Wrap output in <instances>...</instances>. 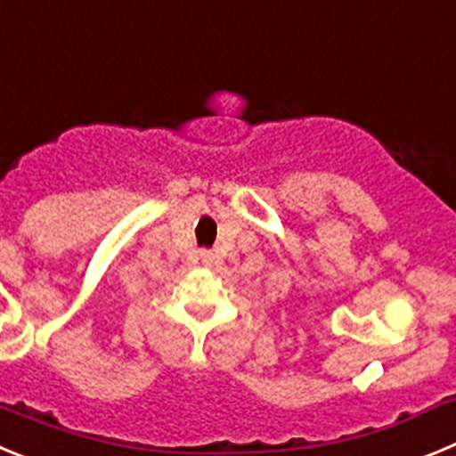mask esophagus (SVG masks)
Wrapping results in <instances>:
<instances>
[{
	"label": "esophagus",
	"mask_w": 456,
	"mask_h": 456,
	"mask_svg": "<svg viewBox=\"0 0 456 456\" xmlns=\"http://www.w3.org/2000/svg\"><path fill=\"white\" fill-rule=\"evenodd\" d=\"M199 256H200V262H203V265H206V266H210L212 262H215V256H212L210 250H200Z\"/></svg>",
	"instance_id": "34e87169"
}]
</instances>
